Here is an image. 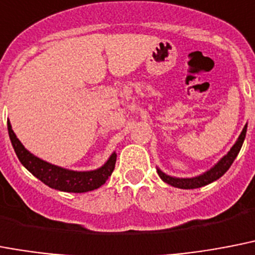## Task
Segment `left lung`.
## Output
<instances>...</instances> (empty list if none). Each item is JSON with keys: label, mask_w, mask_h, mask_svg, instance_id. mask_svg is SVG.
Returning a JSON list of instances; mask_svg holds the SVG:
<instances>
[{"label": "left lung", "mask_w": 255, "mask_h": 255, "mask_svg": "<svg viewBox=\"0 0 255 255\" xmlns=\"http://www.w3.org/2000/svg\"><path fill=\"white\" fill-rule=\"evenodd\" d=\"M246 129H248V124L244 126V129H242L240 137L236 140V143L232 146L231 150L228 151L227 155H224L219 162L216 163L215 166L212 167V168H209L208 171L203 172V174L197 175V176H193V178H175V176L164 174L160 168H156L158 175H159L160 179H162L164 183L182 189L200 188V187H204V185L209 184V183L215 182V180L221 178V176L229 170V167H231L232 163L234 162L236 156L238 155V152H240V150H241L242 147V143H244V139H245L246 137Z\"/></svg>", "instance_id": "obj_1"}]
</instances>
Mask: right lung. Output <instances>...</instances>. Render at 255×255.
Masks as SVG:
<instances>
[{"mask_svg":"<svg viewBox=\"0 0 255 255\" xmlns=\"http://www.w3.org/2000/svg\"><path fill=\"white\" fill-rule=\"evenodd\" d=\"M7 130H9V137L14 151L17 154L19 162L35 178L39 179L40 182H43L51 188L63 191V192H88V191H93L101 187L115 170L116 159H117L116 152L109 156V159L104 163L103 166L92 171H73L63 168L60 166H55L52 163L40 159L28 151L21 143V140L17 138L9 121H7Z\"/></svg>","mask_w":255,"mask_h":255,"instance_id":"add662e5","label":"right lung"}]
</instances>
